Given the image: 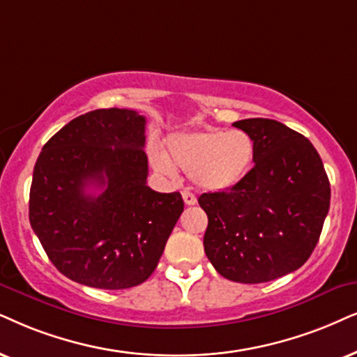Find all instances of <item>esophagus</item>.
<instances>
[{"instance_id": "esophagus-1", "label": "esophagus", "mask_w": 357, "mask_h": 357, "mask_svg": "<svg viewBox=\"0 0 357 357\" xmlns=\"http://www.w3.org/2000/svg\"><path fill=\"white\" fill-rule=\"evenodd\" d=\"M183 199H184V204L186 206H194L197 202L196 196L191 191H183Z\"/></svg>"}]
</instances>
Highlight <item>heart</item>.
Masks as SVG:
<instances>
[{"instance_id":"b5f03b06","label":"heart","mask_w":357,"mask_h":357,"mask_svg":"<svg viewBox=\"0 0 357 357\" xmlns=\"http://www.w3.org/2000/svg\"><path fill=\"white\" fill-rule=\"evenodd\" d=\"M166 148L175 165L192 173L194 183L206 191H227L237 186L250 171L255 156L254 139L242 130L178 132L166 138ZM170 160L165 153H151L153 165L161 173H174Z\"/></svg>"}]
</instances>
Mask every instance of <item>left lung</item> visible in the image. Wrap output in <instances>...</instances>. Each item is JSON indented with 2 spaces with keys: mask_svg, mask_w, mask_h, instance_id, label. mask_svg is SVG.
<instances>
[{
  "mask_svg": "<svg viewBox=\"0 0 357 357\" xmlns=\"http://www.w3.org/2000/svg\"><path fill=\"white\" fill-rule=\"evenodd\" d=\"M254 139L255 166L237 186L204 192V250L224 278L264 283L295 272L317 247L331 188L308 138L277 120L236 121Z\"/></svg>",
  "mask_w": 357,
  "mask_h": 357,
  "instance_id": "1",
  "label": "left lung"
}]
</instances>
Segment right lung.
<instances>
[{"mask_svg":"<svg viewBox=\"0 0 357 357\" xmlns=\"http://www.w3.org/2000/svg\"><path fill=\"white\" fill-rule=\"evenodd\" d=\"M145 125L126 108L89 112L62 126L36 161L31 227L74 282L102 290L143 283L184 211L179 192L146 186Z\"/></svg>","mask_w":357,"mask_h":357,"instance_id":"add662e5","label":"right lung"}]
</instances>
